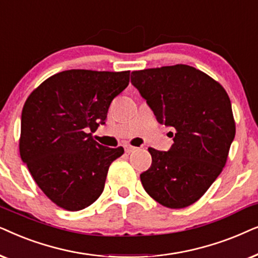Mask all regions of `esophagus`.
I'll return each mask as SVG.
<instances>
[{
  "label": "esophagus",
  "mask_w": 258,
  "mask_h": 258,
  "mask_svg": "<svg viewBox=\"0 0 258 258\" xmlns=\"http://www.w3.org/2000/svg\"><path fill=\"white\" fill-rule=\"evenodd\" d=\"M136 150H137V147H135V146H131V145H126V146H125V151H126L127 153L135 152Z\"/></svg>",
  "instance_id": "esophagus-1"
}]
</instances>
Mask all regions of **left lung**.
Masks as SVG:
<instances>
[{
	"mask_svg": "<svg viewBox=\"0 0 258 258\" xmlns=\"http://www.w3.org/2000/svg\"><path fill=\"white\" fill-rule=\"evenodd\" d=\"M131 82L157 121L174 130L167 152L149 149L152 164L140 174L143 186L164 207L186 208L225 166L236 133L229 95L221 84L187 64L135 71Z\"/></svg>",
	"mask_w": 258,
	"mask_h": 258,
	"instance_id": "1",
	"label": "left lung"
}]
</instances>
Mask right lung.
<instances>
[{
  "mask_svg": "<svg viewBox=\"0 0 258 258\" xmlns=\"http://www.w3.org/2000/svg\"><path fill=\"white\" fill-rule=\"evenodd\" d=\"M130 71L70 70L51 75L30 93L21 115L20 156L44 195L79 211L105 187L108 167L123 153L92 138L113 99L128 86Z\"/></svg>",
  "mask_w": 258,
  "mask_h": 258,
  "instance_id": "1",
  "label": "right lung"
}]
</instances>
